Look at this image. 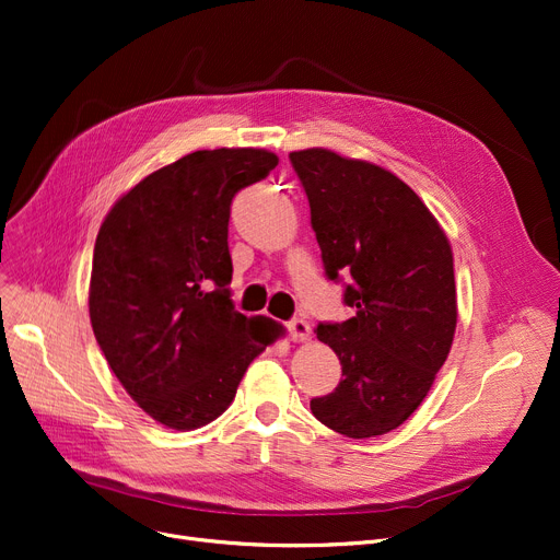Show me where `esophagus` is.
<instances>
[{"label": "esophagus", "instance_id": "esophagus-1", "mask_svg": "<svg viewBox=\"0 0 560 560\" xmlns=\"http://www.w3.org/2000/svg\"><path fill=\"white\" fill-rule=\"evenodd\" d=\"M287 331H289V338L293 342H305L310 336H312V327L307 320L303 318H293L287 323Z\"/></svg>", "mask_w": 560, "mask_h": 560}]
</instances>
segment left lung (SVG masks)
<instances>
[{"label":"left lung","mask_w":560,"mask_h":560,"mask_svg":"<svg viewBox=\"0 0 560 560\" xmlns=\"http://www.w3.org/2000/svg\"><path fill=\"white\" fill-rule=\"evenodd\" d=\"M303 184L329 280L350 276L357 314L316 336L342 368L314 417L365 440L401 425L425 399L457 325L453 250L435 214L390 170L325 148L289 154Z\"/></svg>","instance_id":"1"}]
</instances>
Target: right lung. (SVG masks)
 <instances>
[{"instance_id":"obj_1","label":"right lung","mask_w":560,"mask_h":560,"mask_svg":"<svg viewBox=\"0 0 560 560\" xmlns=\"http://www.w3.org/2000/svg\"><path fill=\"white\" fill-rule=\"evenodd\" d=\"M276 165L269 150H197L127 190L101 224L94 336L125 393L165 428L218 419L250 361L278 338L253 331L229 289L231 201Z\"/></svg>"}]
</instances>
